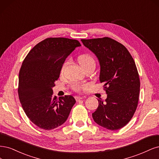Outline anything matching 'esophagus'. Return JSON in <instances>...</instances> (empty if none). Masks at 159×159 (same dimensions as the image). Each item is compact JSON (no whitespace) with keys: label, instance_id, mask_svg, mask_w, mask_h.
I'll list each match as a JSON object with an SVG mask.
<instances>
[{"label":"esophagus","instance_id":"34e87169","mask_svg":"<svg viewBox=\"0 0 159 159\" xmlns=\"http://www.w3.org/2000/svg\"><path fill=\"white\" fill-rule=\"evenodd\" d=\"M84 97H83V96H75V99H76V102H79L81 100L84 99Z\"/></svg>","mask_w":159,"mask_h":159}]
</instances>
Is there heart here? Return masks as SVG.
<instances>
[{
	"mask_svg": "<svg viewBox=\"0 0 159 159\" xmlns=\"http://www.w3.org/2000/svg\"><path fill=\"white\" fill-rule=\"evenodd\" d=\"M79 63L81 65H83V64H85L86 63H90V62H93L94 63V61L93 59V58L91 57V56L90 55H82L80 56V57H79ZM68 62L66 61V62H65L62 68H61V73H62L63 72V70H65V67L66 65H67ZM89 86V84L87 83H83V84H79V83H75V84H73V89L76 91V92H80L81 90H85L86 89L88 88Z\"/></svg>",
	"mask_w": 159,
	"mask_h": 159,
	"instance_id": "heart-1",
	"label": "heart"
}]
</instances>
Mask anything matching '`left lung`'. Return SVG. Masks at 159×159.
I'll return each instance as SVG.
<instances>
[{"instance_id":"8db88e82","label":"left lung","mask_w":159,"mask_h":159,"mask_svg":"<svg viewBox=\"0 0 159 159\" xmlns=\"http://www.w3.org/2000/svg\"><path fill=\"white\" fill-rule=\"evenodd\" d=\"M93 52L100 66V81L104 83L105 102L98 100L93 114L97 124L110 130L128 124L137 109L140 80L135 61L124 45L110 38L81 39Z\"/></svg>"}]
</instances>
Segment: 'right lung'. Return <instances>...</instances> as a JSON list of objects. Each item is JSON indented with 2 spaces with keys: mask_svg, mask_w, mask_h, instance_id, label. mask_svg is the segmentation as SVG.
Instances as JSON below:
<instances>
[{
  "mask_svg": "<svg viewBox=\"0 0 159 159\" xmlns=\"http://www.w3.org/2000/svg\"><path fill=\"white\" fill-rule=\"evenodd\" d=\"M78 40L49 38L31 49L19 73L18 93L24 112L41 129L51 130L66 121L76 100L68 95L57 98L52 88L66 58L76 48Z\"/></svg>",
  "mask_w": 159,
  "mask_h": 159,
  "instance_id": "add662e5",
  "label": "right lung"
}]
</instances>
